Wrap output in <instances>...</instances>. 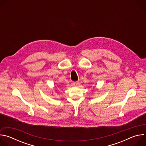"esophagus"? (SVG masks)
<instances>
[{
  "label": "esophagus",
  "mask_w": 146,
  "mask_h": 146,
  "mask_svg": "<svg viewBox=\"0 0 146 146\" xmlns=\"http://www.w3.org/2000/svg\"><path fill=\"white\" fill-rule=\"evenodd\" d=\"M79 85V83L78 81H76V82H73V86L74 87H77Z\"/></svg>",
  "instance_id": "esophagus-1"
}]
</instances>
